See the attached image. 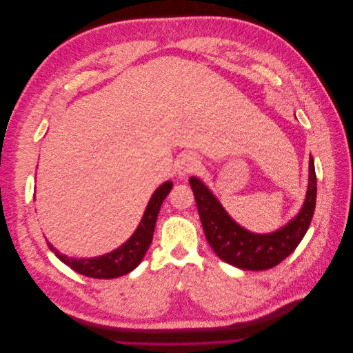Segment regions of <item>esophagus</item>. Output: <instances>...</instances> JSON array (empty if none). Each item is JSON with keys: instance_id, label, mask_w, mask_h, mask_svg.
<instances>
[{"instance_id": "obj_1", "label": "esophagus", "mask_w": 353, "mask_h": 353, "mask_svg": "<svg viewBox=\"0 0 353 353\" xmlns=\"http://www.w3.org/2000/svg\"><path fill=\"white\" fill-rule=\"evenodd\" d=\"M199 168V159L196 156H183V159L179 160L178 163V174L179 175H187L194 172V170Z\"/></svg>"}]
</instances>
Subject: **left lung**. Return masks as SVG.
Here are the masks:
<instances>
[{
    "label": "left lung",
    "mask_w": 353,
    "mask_h": 353,
    "mask_svg": "<svg viewBox=\"0 0 353 353\" xmlns=\"http://www.w3.org/2000/svg\"><path fill=\"white\" fill-rule=\"evenodd\" d=\"M203 231L218 258L240 270L263 271L274 268L290 254L311 225L316 203L314 159H309V184L303 206L297 216L272 234H253L241 228L221 206L208 187L196 176L190 178Z\"/></svg>",
    "instance_id": "1"
}]
</instances>
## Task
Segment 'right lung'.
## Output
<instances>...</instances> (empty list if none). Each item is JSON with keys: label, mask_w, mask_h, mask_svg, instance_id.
Returning a JSON list of instances; mask_svg holds the SVG:
<instances>
[{"label": "right lung", "mask_w": 353, "mask_h": 353, "mask_svg": "<svg viewBox=\"0 0 353 353\" xmlns=\"http://www.w3.org/2000/svg\"><path fill=\"white\" fill-rule=\"evenodd\" d=\"M172 190V183L166 181L163 185H160L154 194L152 196L148 206L144 212V216L138 225L134 236L128 240L119 249L113 250L109 254L99 256V258L91 259H73L68 258L66 254L59 253L52 245L47 241L50 250L56 253L57 258L66 263L73 271H77L90 279H117L125 274H130L132 270H135L138 265L141 263L144 254L153 240V232L156 227V221L160 206H162L163 200L169 194V191Z\"/></svg>", "instance_id": "add662e5"}]
</instances>
